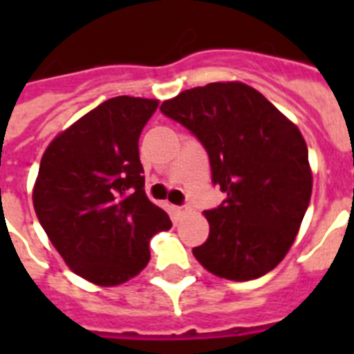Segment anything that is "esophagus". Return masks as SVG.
Masks as SVG:
<instances>
[{
	"mask_svg": "<svg viewBox=\"0 0 354 354\" xmlns=\"http://www.w3.org/2000/svg\"><path fill=\"white\" fill-rule=\"evenodd\" d=\"M172 215H174V218H182L183 215H187V207H183V205H172L171 207Z\"/></svg>",
	"mask_w": 354,
	"mask_h": 354,
	"instance_id": "esophagus-1",
	"label": "esophagus"
}]
</instances>
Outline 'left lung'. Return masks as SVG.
<instances>
[{
  "label": "left lung",
  "mask_w": 354,
  "mask_h": 354,
  "mask_svg": "<svg viewBox=\"0 0 354 354\" xmlns=\"http://www.w3.org/2000/svg\"><path fill=\"white\" fill-rule=\"evenodd\" d=\"M161 112L182 122L209 154L213 183L226 200L204 211L209 236L196 257L230 281L268 274L285 259L313 194V171L299 128L255 88L239 82L182 91Z\"/></svg>",
  "instance_id": "1"
}]
</instances>
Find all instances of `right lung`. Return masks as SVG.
<instances>
[{
	"mask_svg": "<svg viewBox=\"0 0 354 354\" xmlns=\"http://www.w3.org/2000/svg\"><path fill=\"white\" fill-rule=\"evenodd\" d=\"M158 99L113 97L47 145L32 205L64 263L86 281L115 286L150 259L149 241L171 230L145 193L139 136Z\"/></svg>",
	"mask_w": 354,
	"mask_h": 354,
	"instance_id": "1",
	"label": "right lung"
}]
</instances>
